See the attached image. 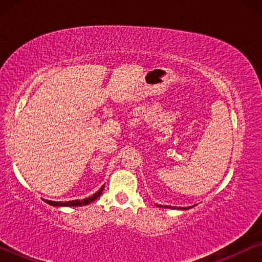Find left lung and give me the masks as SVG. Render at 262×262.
I'll return each instance as SVG.
<instances>
[{
	"label": "left lung",
	"instance_id": "8db88e82",
	"mask_svg": "<svg viewBox=\"0 0 262 262\" xmlns=\"http://www.w3.org/2000/svg\"><path fill=\"white\" fill-rule=\"evenodd\" d=\"M158 206V205H157ZM159 207H163V206H159ZM164 208H173V209H177L176 207H170V206H165ZM189 208H192V207H178V209H184V210H187V209H189Z\"/></svg>",
	"mask_w": 262,
	"mask_h": 262
}]
</instances>
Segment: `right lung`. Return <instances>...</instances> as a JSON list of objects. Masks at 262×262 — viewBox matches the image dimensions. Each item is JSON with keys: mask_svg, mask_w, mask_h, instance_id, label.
<instances>
[{"mask_svg": "<svg viewBox=\"0 0 262 262\" xmlns=\"http://www.w3.org/2000/svg\"><path fill=\"white\" fill-rule=\"evenodd\" d=\"M105 186H101V188L98 190V192L95 193L92 196H89L83 199V200H73V201H67V202H55V201H50V200H45L46 203L51 206H54V207H81V206H86L89 203L94 202L95 200H97L100 195L101 192L104 190Z\"/></svg>", "mask_w": 262, "mask_h": 262, "instance_id": "obj_1", "label": "right lung"}]
</instances>
